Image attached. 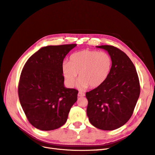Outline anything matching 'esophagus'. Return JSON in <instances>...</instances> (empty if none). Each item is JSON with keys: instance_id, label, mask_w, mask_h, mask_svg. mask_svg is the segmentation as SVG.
<instances>
[{"instance_id": "34e87169", "label": "esophagus", "mask_w": 155, "mask_h": 155, "mask_svg": "<svg viewBox=\"0 0 155 155\" xmlns=\"http://www.w3.org/2000/svg\"><path fill=\"white\" fill-rule=\"evenodd\" d=\"M85 96V94L84 93L81 92H79V93H78V96L79 97H83V96Z\"/></svg>"}]
</instances>
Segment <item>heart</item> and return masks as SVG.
Wrapping results in <instances>:
<instances>
[{
	"instance_id": "obj_1",
	"label": "heart",
	"mask_w": 155,
	"mask_h": 155,
	"mask_svg": "<svg viewBox=\"0 0 155 155\" xmlns=\"http://www.w3.org/2000/svg\"><path fill=\"white\" fill-rule=\"evenodd\" d=\"M112 67V59L108 53L83 50L70 55L69 62L63 63L62 71L65 83L68 87H74L78 74L79 87L94 88L105 82Z\"/></svg>"
}]
</instances>
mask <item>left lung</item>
<instances>
[{
    "label": "left lung",
    "instance_id": "obj_1",
    "mask_svg": "<svg viewBox=\"0 0 155 155\" xmlns=\"http://www.w3.org/2000/svg\"><path fill=\"white\" fill-rule=\"evenodd\" d=\"M108 51L112 67L105 82L86 93L91 124L105 130L118 129L132 116L140 93L137 70L123 51L110 45L97 46Z\"/></svg>",
    "mask_w": 155,
    "mask_h": 155
}]
</instances>
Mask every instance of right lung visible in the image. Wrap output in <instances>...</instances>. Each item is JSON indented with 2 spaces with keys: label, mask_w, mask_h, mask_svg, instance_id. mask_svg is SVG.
Wrapping results in <instances>:
<instances>
[{
  "label": "right lung",
  "mask_w": 155,
  "mask_h": 155,
  "mask_svg": "<svg viewBox=\"0 0 155 155\" xmlns=\"http://www.w3.org/2000/svg\"><path fill=\"white\" fill-rule=\"evenodd\" d=\"M76 44L48 46L28 59L21 74L18 94L29 122L42 130L59 128L67 120L78 91L64 87L63 59Z\"/></svg>",
  "instance_id": "obj_1"
}]
</instances>
